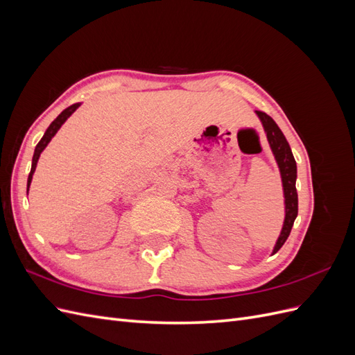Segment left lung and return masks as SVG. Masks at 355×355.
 Returning a JSON list of instances; mask_svg holds the SVG:
<instances>
[{"label":"left lung","instance_id":"obj_1","mask_svg":"<svg viewBox=\"0 0 355 355\" xmlns=\"http://www.w3.org/2000/svg\"><path fill=\"white\" fill-rule=\"evenodd\" d=\"M254 112L262 123L268 144H270V148L277 161L278 170H280L282 185H283L284 222H283L282 232L278 235L272 249V254H275L286 243L287 237L290 235V231H292L295 219L297 216V192H296L297 167H296V161H295L292 149H290V145L286 141L280 127H278L270 115H266L265 112L262 111H254Z\"/></svg>","mask_w":355,"mask_h":355}]
</instances>
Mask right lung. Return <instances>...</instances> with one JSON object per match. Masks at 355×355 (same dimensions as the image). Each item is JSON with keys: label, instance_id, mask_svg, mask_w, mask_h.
Listing matches in <instances>:
<instances>
[{"label": "right lung", "instance_id": "add662e5", "mask_svg": "<svg viewBox=\"0 0 355 355\" xmlns=\"http://www.w3.org/2000/svg\"><path fill=\"white\" fill-rule=\"evenodd\" d=\"M81 106V103H73V105H71L69 108H67L65 111H62L59 115H58V118L55 121H53L50 125H49V128L46 130V133H44V136L41 137V141L38 142V145L35 146V151H34V157H32V167H31V173H29V176H28V187H26V192H29V187H31V182H32V176H34V173H35V168H37V163H38V159H40V155H41V153L44 151L46 149V146L50 144V141L53 137H55V135L59 132V128L62 127V124L65 123L68 118L77 111L78 108Z\"/></svg>", "mask_w": 355, "mask_h": 355}]
</instances>
